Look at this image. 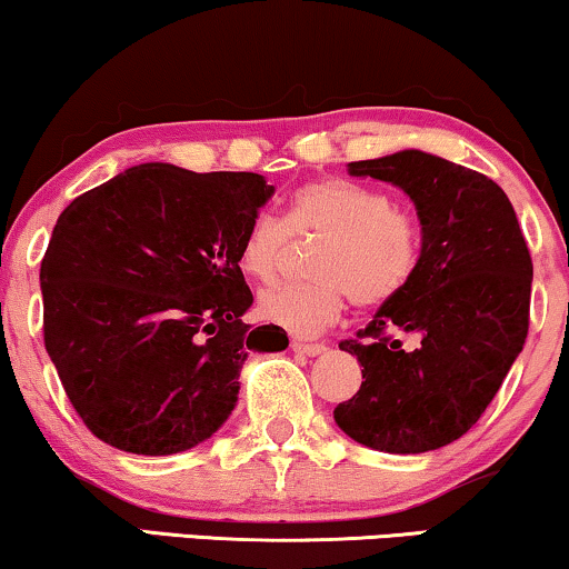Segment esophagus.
Wrapping results in <instances>:
<instances>
[{"label": "esophagus", "mask_w": 569, "mask_h": 569, "mask_svg": "<svg viewBox=\"0 0 569 569\" xmlns=\"http://www.w3.org/2000/svg\"><path fill=\"white\" fill-rule=\"evenodd\" d=\"M291 348L296 350V353L309 356V358H317V356L327 353V346H322V342H301V340H293Z\"/></svg>", "instance_id": "obj_1"}]
</instances>
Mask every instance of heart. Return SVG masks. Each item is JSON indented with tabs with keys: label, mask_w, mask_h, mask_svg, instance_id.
Here are the masks:
<instances>
[{
	"label": "heart",
	"mask_w": 569,
	"mask_h": 569,
	"mask_svg": "<svg viewBox=\"0 0 569 569\" xmlns=\"http://www.w3.org/2000/svg\"><path fill=\"white\" fill-rule=\"evenodd\" d=\"M296 242H319L309 270L315 281L260 293L258 315L293 335L327 330L346 311L381 307L405 291L420 262V221L381 190L327 178L301 186L286 219L260 213L247 223L237 266L258 283L276 281Z\"/></svg>",
	"instance_id": "obj_1"
}]
</instances>
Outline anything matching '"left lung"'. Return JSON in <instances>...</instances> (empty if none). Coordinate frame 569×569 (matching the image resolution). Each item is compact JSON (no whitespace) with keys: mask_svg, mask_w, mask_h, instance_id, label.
Segmentation results:
<instances>
[{"mask_svg":"<svg viewBox=\"0 0 569 569\" xmlns=\"http://www.w3.org/2000/svg\"><path fill=\"white\" fill-rule=\"evenodd\" d=\"M348 172L402 188L422 247L405 291L358 340L340 342L366 381L335 407V422L376 451H436L482 418L523 350L531 254L508 196L482 172L418 149L350 162ZM391 331L420 333L419 348L405 351Z\"/></svg>","mask_w":569,"mask_h":569,"instance_id":"left-lung-1","label":"left lung"}]
</instances>
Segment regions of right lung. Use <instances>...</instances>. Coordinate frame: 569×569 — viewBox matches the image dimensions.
Wrapping results in <instances>:
<instances>
[{
	"mask_svg": "<svg viewBox=\"0 0 569 569\" xmlns=\"http://www.w3.org/2000/svg\"><path fill=\"white\" fill-rule=\"evenodd\" d=\"M254 172L149 162L71 201L41 262L43 342L92 436L141 456L188 451L234 410L247 350L244 229L273 196Z\"/></svg>",
	"mask_w": 569,
	"mask_h": 569,
	"instance_id": "1",
	"label": "right lung"
}]
</instances>
